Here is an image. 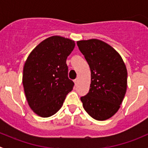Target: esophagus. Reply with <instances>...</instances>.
<instances>
[{
  "mask_svg": "<svg viewBox=\"0 0 148 148\" xmlns=\"http://www.w3.org/2000/svg\"><path fill=\"white\" fill-rule=\"evenodd\" d=\"M78 83H79V79L77 78V79H76L75 80H74V84H75V85L77 86V85L78 84Z\"/></svg>",
  "mask_w": 148,
  "mask_h": 148,
  "instance_id": "esophagus-1",
  "label": "esophagus"
}]
</instances>
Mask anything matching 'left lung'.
I'll return each mask as SVG.
<instances>
[{
  "mask_svg": "<svg viewBox=\"0 0 148 148\" xmlns=\"http://www.w3.org/2000/svg\"><path fill=\"white\" fill-rule=\"evenodd\" d=\"M77 46L91 71L89 91L81 97L84 109L95 120H108L118 111L126 93L125 62L114 48L101 40H82Z\"/></svg>",
  "mask_w": 148,
  "mask_h": 148,
  "instance_id": "1",
  "label": "left lung"
}]
</instances>
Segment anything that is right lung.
Masks as SVG:
<instances>
[{
    "label": "right lung",
    "instance_id": "obj_1",
    "mask_svg": "<svg viewBox=\"0 0 148 148\" xmlns=\"http://www.w3.org/2000/svg\"><path fill=\"white\" fill-rule=\"evenodd\" d=\"M74 47L73 40L53 36L41 41L28 55L22 81L28 105L37 115L49 117L56 114L73 89L66 61Z\"/></svg>",
    "mask_w": 148,
    "mask_h": 148
}]
</instances>
